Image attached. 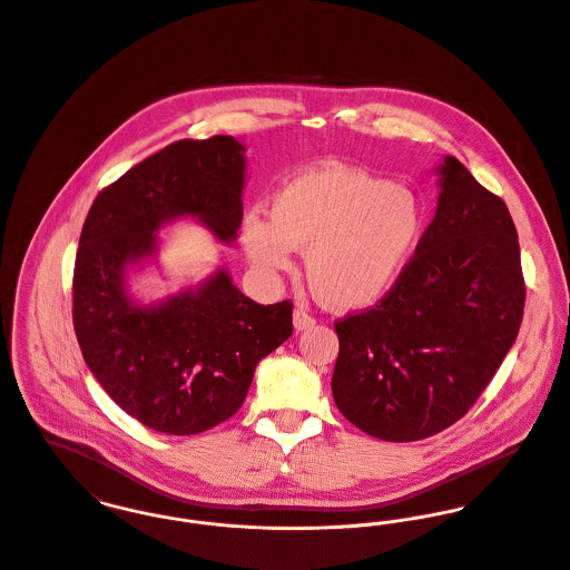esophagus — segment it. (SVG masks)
Returning a JSON list of instances; mask_svg holds the SVG:
<instances>
[{
  "mask_svg": "<svg viewBox=\"0 0 570 570\" xmlns=\"http://www.w3.org/2000/svg\"><path fill=\"white\" fill-rule=\"evenodd\" d=\"M293 323H295V327H297V330H308V327H313V325H315L316 318L311 315L308 311H304V308H295V313H293Z\"/></svg>",
  "mask_w": 570,
  "mask_h": 570,
  "instance_id": "obj_1",
  "label": "esophagus"
}]
</instances>
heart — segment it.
I'll return each mask as SVG.
<instances>
[{"label":"heart","instance_id":"b5f03b06","mask_svg":"<svg viewBox=\"0 0 570 570\" xmlns=\"http://www.w3.org/2000/svg\"><path fill=\"white\" fill-rule=\"evenodd\" d=\"M426 229L417 191L345 166L311 168L271 198V218L243 220L245 252L264 271H288L306 247V275L336 311H363L397 282Z\"/></svg>","mask_w":570,"mask_h":570}]
</instances>
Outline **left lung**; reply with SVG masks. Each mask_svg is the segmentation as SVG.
I'll return each instance as SVG.
<instances>
[{
  "label": "left lung",
  "instance_id": "obj_1",
  "mask_svg": "<svg viewBox=\"0 0 570 570\" xmlns=\"http://www.w3.org/2000/svg\"><path fill=\"white\" fill-rule=\"evenodd\" d=\"M438 214L374 308L338 318L332 393L384 442L461 420L494 379L524 311L520 245L505 200L445 157Z\"/></svg>",
  "mask_w": 570,
  "mask_h": 570
}]
</instances>
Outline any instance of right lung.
I'll use <instances>...</instances> for the list:
<instances>
[{
    "label": "right lung",
    "mask_w": 570,
    "mask_h": 570,
    "mask_svg": "<svg viewBox=\"0 0 570 570\" xmlns=\"http://www.w3.org/2000/svg\"><path fill=\"white\" fill-rule=\"evenodd\" d=\"M227 135L181 139L100 191L73 264L71 318L82 358L109 397L144 426L196 435L245 402L255 365L293 334V302L245 297L220 268L157 306L128 299L125 273L155 254L159 227L200 218L220 243L243 223L245 155Z\"/></svg>",
    "instance_id": "right-lung-1"
}]
</instances>
